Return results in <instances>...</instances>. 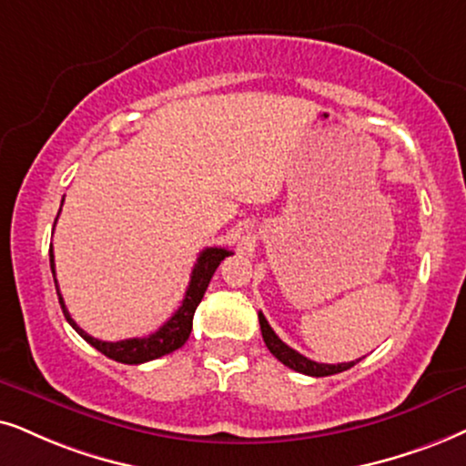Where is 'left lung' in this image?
<instances>
[{
	"label": "left lung",
	"mask_w": 466,
	"mask_h": 466,
	"mask_svg": "<svg viewBox=\"0 0 466 466\" xmlns=\"http://www.w3.org/2000/svg\"><path fill=\"white\" fill-rule=\"evenodd\" d=\"M258 318H260L262 338H264V344H267V349L273 352V355L279 359L281 363L288 365V368H290V370H294V372H301V374H308V376H331V374L344 372V370L352 368V365L359 361V359H357V361L338 363V365L311 361V359L303 357L301 352H297L294 349H290V346L284 344V341L277 338L275 331H273V329H270V325L267 322V318H264L262 311H260V314H258Z\"/></svg>",
	"instance_id": "8db88e82"
}]
</instances>
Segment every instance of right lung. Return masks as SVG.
I'll use <instances>...</instances> for the list:
<instances>
[{
  "mask_svg": "<svg viewBox=\"0 0 466 466\" xmlns=\"http://www.w3.org/2000/svg\"><path fill=\"white\" fill-rule=\"evenodd\" d=\"M64 202V199H62ZM60 217V213H57ZM57 221V219H56ZM56 228V223H53ZM228 256H232V251L223 249V247H208L199 253L196 267L191 270V281L189 288H187L185 299H182V305L174 311V316L169 318L165 325L155 331L148 338H131V339H120V341H103L87 335L84 329H81L76 322L70 318L66 305H64V299L60 294V288H57V279H56V262H53V245L49 249V262H51V273H53V281H56V290H57V299H60L62 311L66 316L68 325L75 329L76 333L84 338L87 344H92L94 349L101 350L105 357L114 359V361L120 363H128V365H137V363H146L152 361V359H158L163 355H169V352L178 350L187 339H189V333L193 329V314H196L199 301H202L206 288H208L210 279H213L215 270L219 264L226 260Z\"/></svg>",
  "mask_w": 466,
  "mask_h": 466,
  "instance_id": "1",
  "label": "right lung"
}]
</instances>
